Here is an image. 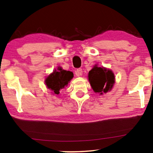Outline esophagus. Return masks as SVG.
Segmentation results:
<instances>
[{"label":"esophagus","mask_w":153,"mask_h":153,"mask_svg":"<svg viewBox=\"0 0 153 153\" xmlns=\"http://www.w3.org/2000/svg\"><path fill=\"white\" fill-rule=\"evenodd\" d=\"M75 74H76V76H81V75H82V74H83L82 69H81V68L77 69V70L75 71Z\"/></svg>","instance_id":"obj_1"}]
</instances>
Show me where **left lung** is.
<instances>
[{"label": "left lung", "mask_w": 153, "mask_h": 153, "mask_svg": "<svg viewBox=\"0 0 153 153\" xmlns=\"http://www.w3.org/2000/svg\"><path fill=\"white\" fill-rule=\"evenodd\" d=\"M88 80L93 91L102 95L112 88L115 76L112 71L95 65L88 73Z\"/></svg>", "instance_id": "left-lung-1"}]
</instances>
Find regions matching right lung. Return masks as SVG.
Wrapping results in <instances>:
<instances>
[{
  "label": "right lung",
  "instance_id": "obj_1",
  "mask_svg": "<svg viewBox=\"0 0 153 153\" xmlns=\"http://www.w3.org/2000/svg\"><path fill=\"white\" fill-rule=\"evenodd\" d=\"M73 77L74 74L72 72L58 68V71H53V72L49 75V76L46 79V85L48 88L53 91L54 94L58 95L60 93V90L66 86Z\"/></svg>",
  "mask_w": 153,
  "mask_h": 153
}]
</instances>
